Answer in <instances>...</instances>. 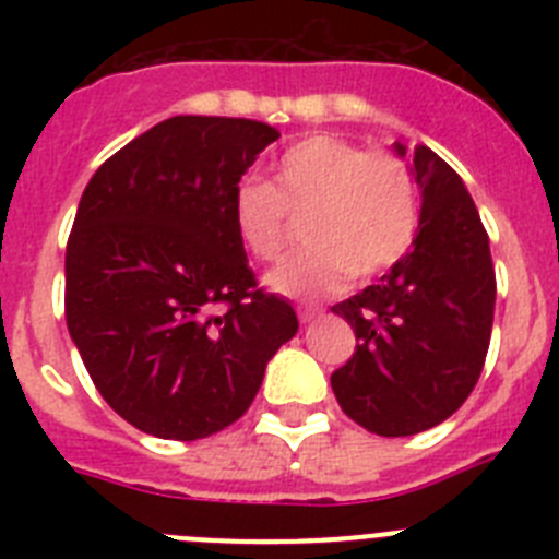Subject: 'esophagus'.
I'll return each instance as SVG.
<instances>
[{"label": "esophagus", "instance_id": "esophagus-1", "mask_svg": "<svg viewBox=\"0 0 559 559\" xmlns=\"http://www.w3.org/2000/svg\"><path fill=\"white\" fill-rule=\"evenodd\" d=\"M322 316H324L322 308H299V322L302 324L316 322V319H322Z\"/></svg>", "mask_w": 559, "mask_h": 559}]
</instances>
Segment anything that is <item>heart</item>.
Returning a JSON list of instances; mask_svg holds the SVG:
<instances>
[{
    "label": "heart",
    "instance_id": "obj_1",
    "mask_svg": "<svg viewBox=\"0 0 559 559\" xmlns=\"http://www.w3.org/2000/svg\"><path fill=\"white\" fill-rule=\"evenodd\" d=\"M308 249L269 271L265 285L288 299H319L392 269L412 249L419 226L417 185L408 165L333 133H316L280 156L271 185L243 181L231 195V221L243 249L274 260L290 218H302Z\"/></svg>",
    "mask_w": 559,
    "mask_h": 559
}]
</instances>
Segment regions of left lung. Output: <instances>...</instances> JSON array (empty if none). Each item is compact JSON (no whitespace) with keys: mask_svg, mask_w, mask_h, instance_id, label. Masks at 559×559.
Instances as JSON below:
<instances>
[{"mask_svg":"<svg viewBox=\"0 0 559 559\" xmlns=\"http://www.w3.org/2000/svg\"><path fill=\"white\" fill-rule=\"evenodd\" d=\"M406 156V145L394 142ZM419 226L412 249L333 308L355 330L335 369V400L378 437H412L451 417L476 386L492 333L496 269L471 192L448 162L417 145Z\"/></svg>","mask_w":559,"mask_h":559,"instance_id":"obj_1","label":"left lung"}]
</instances>
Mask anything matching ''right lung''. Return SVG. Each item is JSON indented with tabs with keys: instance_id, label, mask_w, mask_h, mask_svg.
Masks as SVG:
<instances>
[{
	"instance_id": "right-lung-1",
	"label": "right lung",
	"mask_w": 559,
	"mask_h": 559,
	"mask_svg": "<svg viewBox=\"0 0 559 559\" xmlns=\"http://www.w3.org/2000/svg\"><path fill=\"white\" fill-rule=\"evenodd\" d=\"M280 131L170 117L97 167L67 243V328L88 378L133 428L204 439L246 414L299 330L257 290L231 221L240 176Z\"/></svg>"
}]
</instances>
